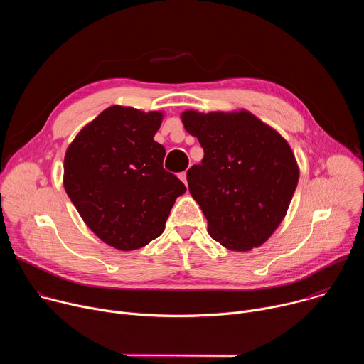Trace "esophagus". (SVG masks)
<instances>
[{
  "label": "esophagus",
  "instance_id": "esophagus-1",
  "mask_svg": "<svg viewBox=\"0 0 364 364\" xmlns=\"http://www.w3.org/2000/svg\"><path fill=\"white\" fill-rule=\"evenodd\" d=\"M178 177H180V180H181V181H183L186 186H187V171H183V173L178 176Z\"/></svg>",
  "mask_w": 364,
  "mask_h": 364
}]
</instances>
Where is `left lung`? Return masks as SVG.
<instances>
[{
  "instance_id": "8db88e82",
  "label": "left lung",
  "mask_w": 364,
  "mask_h": 364,
  "mask_svg": "<svg viewBox=\"0 0 364 364\" xmlns=\"http://www.w3.org/2000/svg\"><path fill=\"white\" fill-rule=\"evenodd\" d=\"M181 121L204 149L187 181L212 239L235 252L264 245L284 220L298 184L289 144L246 109H187Z\"/></svg>"
}]
</instances>
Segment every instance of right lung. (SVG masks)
<instances>
[{"label":"right lung","instance_id":"1","mask_svg":"<svg viewBox=\"0 0 364 364\" xmlns=\"http://www.w3.org/2000/svg\"><path fill=\"white\" fill-rule=\"evenodd\" d=\"M164 112L114 105L86 124L65 154L63 186L87 228L118 250L159 237L186 186L163 168L154 141Z\"/></svg>","mask_w":364,"mask_h":364}]
</instances>
